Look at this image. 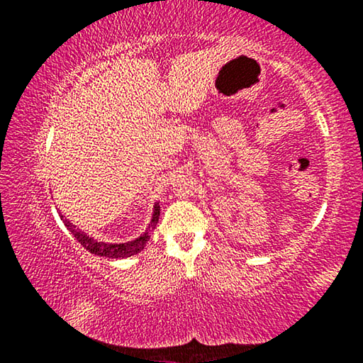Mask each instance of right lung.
<instances>
[{
  "instance_id": "obj_1",
  "label": "right lung",
  "mask_w": 363,
  "mask_h": 363,
  "mask_svg": "<svg viewBox=\"0 0 363 363\" xmlns=\"http://www.w3.org/2000/svg\"><path fill=\"white\" fill-rule=\"evenodd\" d=\"M158 216H160V206H158V203H155V208H153L152 223H150L149 227L157 225ZM60 218H64V216H60ZM65 225H67V229L72 232V235L79 242V245L88 250L89 253L97 255V256H106V257H128V256L138 255L140 250H144L145 243L149 242V237H150L149 232H145L144 235H140L139 238H136V240H133V242L110 245V243L97 242V240H94V238H91L89 235H86L84 232L77 229V227L73 225L72 223H69L67 219H65Z\"/></svg>"
}]
</instances>
